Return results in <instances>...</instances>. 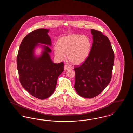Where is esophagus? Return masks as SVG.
Here are the masks:
<instances>
[{"label":"esophagus","instance_id":"34e87169","mask_svg":"<svg viewBox=\"0 0 133 133\" xmlns=\"http://www.w3.org/2000/svg\"><path fill=\"white\" fill-rule=\"evenodd\" d=\"M69 69H71V67L70 66H69L68 65H67V64L65 65V66H64V70H67Z\"/></svg>","mask_w":133,"mask_h":133}]
</instances>
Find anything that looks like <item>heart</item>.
Returning <instances> with one entry per match:
<instances>
[{"instance_id":"b5f03b06","label":"heart","mask_w":133,"mask_h":133,"mask_svg":"<svg viewBox=\"0 0 133 133\" xmlns=\"http://www.w3.org/2000/svg\"><path fill=\"white\" fill-rule=\"evenodd\" d=\"M58 47L54 48V52L57 59L64 60L66 55L70 61L74 65L84 63L92 48V42L88 36L72 34L60 38Z\"/></svg>"}]
</instances>
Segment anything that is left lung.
Masks as SVG:
<instances>
[{"label":"left lung","mask_w":133,"mask_h":133,"mask_svg":"<svg viewBox=\"0 0 133 133\" xmlns=\"http://www.w3.org/2000/svg\"><path fill=\"white\" fill-rule=\"evenodd\" d=\"M93 44L88 57L80 66H76L74 88L85 98L99 95L112 78L114 53L111 42L101 32L91 29Z\"/></svg>","instance_id":"8db88e82"}]
</instances>
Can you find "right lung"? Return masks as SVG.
Masks as SVG:
<instances>
[{
    "instance_id": "right-lung-1",
    "label": "right lung",
    "mask_w": 133,
    "mask_h": 133,
    "mask_svg": "<svg viewBox=\"0 0 133 133\" xmlns=\"http://www.w3.org/2000/svg\"><path fill=\"white\" fill-rule=\"evenodd\" d=\"M49 29H38L27 34L22 41L17 57V67L21 85L32 96L41 100L49 97L55 91L57 79L63 72V62L56 64L51 59V45ZM41 45L42 55L36 57L34 52Z\"/></svg>"
}]
</instances>
